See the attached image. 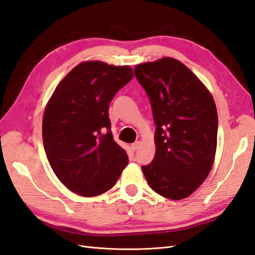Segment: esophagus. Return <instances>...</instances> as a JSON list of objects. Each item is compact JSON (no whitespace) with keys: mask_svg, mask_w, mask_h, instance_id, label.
<instances>
[{"mask_svg":"<svg viewBox=\"0 0 255 255\" xmlns=\"http://www.w3.org/2000/svg\"><path fill=\"white\" fill-rule=\"evenodd\" d=\"M140 144H141V142H140V141H135L134 143H132V144H131V149H132L133 151H137V150L139 149Z\"/></svg>","mask_w":255,"mask_h":255,"instance_id":"obj_1","label":"esophagus"}]
</instances>
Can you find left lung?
I'll use <instances>...</instances> for the list:
<instances>
[{"label": "left lung", "mask_w": 255, "mask_h": 255, "mask_svg": "<svg viewBox=\"0 0 255 255\" xmlns=\"http://www.w3.org/2000/svg\"><path fill=\"white\" fill-rule=\"evenodd\" d=\"M134 76L150 99L156 125L155 155L142 171L159 195L185 199L206 179L214 163L218 125L214 99L175 58L139 64Z\"/></svg>", "instance_id": "1"}]
</instances>
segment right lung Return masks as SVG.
<instances>
[{
    "label": "right lung",
    "mask_w": 255,
    "mask_h": 255,
    "mask_svg": "<svg viewBox=\"0 0 255 255\" xmlns=\"http://www.w3.org/2000/svg\"><path fill=\"white\" fill-rule=\"evenodd\" d=\"M129 66L82 62L65 76L46 104L42 138L51 167L70 191L96 197L113 188L128 164L114 141L109 106L132 79Z\"/></svg>",
    "instance_id": "right-lung-1"
}]
</instances>
